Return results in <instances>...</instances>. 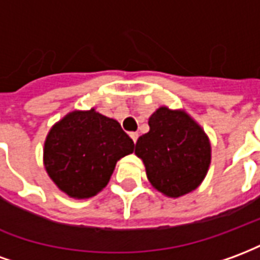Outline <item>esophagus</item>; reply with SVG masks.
Wrapping results in <instances>:
<instances>
[{
	"label": "esophagus",
	"mask_w": 260,
	"mask_h": 260,
	"mask_svg": "<svg viewBox=\"0 0 260 260\" xmlns=\"http://www.w3.org/2000/svg\"><path fill=\"white\" fill-rule=\"evenodd\" d=\"M129 136H131V139L134 141V143H136V141H138V138H139V134H138V132H131Z\"/></svg>",
	"instance_id": "obj_1"
}]
</instances>
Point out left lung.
Instances as JSON below:
<instances>
[{"label":"left lung","instance_id":"1","mask_svg":"<svg viewBox=\"0 0 260 260\" xmlns=\"http://www.w3.org/2000/svg\"><path fill=\"white\" fill-rule=\"evenodd\" d=\"M135 154L146 167L147 180L158 192L180 198L201 185L212 158L209 138L182 110L160 107L149 118Z\"/></svg>","mask_w":260,"mask_h":260}]
</instances>
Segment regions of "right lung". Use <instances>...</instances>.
Listing matches in <instances>:
<instances>
[{
    "label": "right lung",
    "mask_w": 260,
    "mask_h": 260,
    "mask_svg": "<svg viewBox=\"0 0 260 260\" xmlns=\"http://www.w3.org/2000/svg\"><path fill=\"white\" fill-rule=\"evenodd\" d=\"M134 141L115 119L94 108L72 111L48 132L44 166L61 191L86 199L107 185L117 161L134 152Z\"/></svg>",
    "instance_id": "add662e5"
}]
</instances>
